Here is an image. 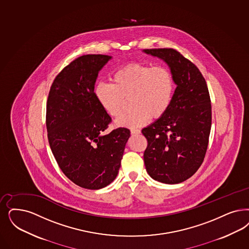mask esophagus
<instances>
[{"instance_id": "esophagus-1", "label": "esophagus", "mask_w": 249, "mask_h": 249, "mask_svg": "<svg viewBox=\"0 0 249 249\" xmlns=\"http://www.w3.org/2000/svg\"><path fill=\"white\" fill-rule=\"evenodd\" d=\"M130 132H131V134H140L141 130L140 129H130Z\"/></svg>"}]
</instances>
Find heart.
Listing matches in <instances>:
<instances>
[{
	"mask_svg": "<svg viewBox=\"0 0 249 249\" xmlns=\"http://www.w3.org/2000/svg\"><path fill=\"white\" fill-rule=\"evenodd\" d=\"M111 81L112 85L98 83L94 95L112 118L120 116L130 100L132 109L116 120L120 127H141L151 118L163 117L171 106L175 83L171 71L163 66L129 63L116 71Z\"/></svg>",
	"mask_w": 249,
	"mask_h": 249,
	"instance_id": "obj_1",
	"label": "heart"
}]
</instances>
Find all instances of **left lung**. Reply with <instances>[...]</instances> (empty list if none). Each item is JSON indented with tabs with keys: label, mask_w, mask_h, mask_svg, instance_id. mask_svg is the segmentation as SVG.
I'll list each match as a JSON object with an SVG mask.
<instances>
[{
	"label": "left lung",
	"mask_w": 249,
	"mask_h": 249,
	"mask_svg": "<svg viewBox=\"0 0 249 249\" xmlns=\"http://www.w3.org/2000/svg\"><path fill=\"white\" fill-rule=\"evenodd\" d=\"M164 61L177 86L163 117L142 129L148 141L143 160L155 180L178 184L192 177L204 160L212 126L208 86L199 70L173 49L143 50Z\"/></svg>",
	"instance_id": "1"
}]
</instances>
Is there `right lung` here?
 <instances>
[{
	"instance_id": "obj_1",
	"label": "right lung",
	"mask_w": 249,
	"mask_h": 249,
	"mask_svg": "<svg viewBox=\"0 0 249 249\" xmlns=\"http://www.w3.org/2000/svg\"><path fill=\"white\" fill-rule=\"evenodd\" d=\"M101 54L84 55L55 78L47 102L49 142L61 171L81 188L103 189L120 170L127 128L104 134L111 118L94 95L99 71L111 60Z\"/></svg>"
}]
</instances>
